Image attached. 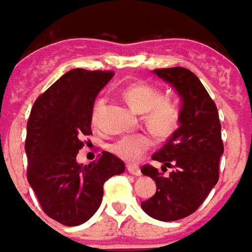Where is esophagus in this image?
Wrapping results in <instances>:
<instances>
[{
  "label": "esophagus",
  "mask_w": 252,
  "mask_h": 252,
  "mask_svg": "<svg viewBox=\"0 0 252 252\" xmlns=\"http://www.w3.org/2000/svg\"><path fill=\"white\" fill-rule=\"evenodd\" d=\"M127 171H129V174L134 175V176H140L141 175V168L138 165H135V164H129L127 165Z\"/></svg>",
  "instance_id": "34e87169"
}]
</instances>
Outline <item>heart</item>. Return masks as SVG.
Segmentation results:
<instances>
[{"instance_id": "heart-1", "label": "heart", "mask_w": 252, "mask_h": 252, "mask_svg": "<svg viewBox=\"0 0 252 252\" xmlns=\"http://www.w3.org/2000/svg\"><path fill=\"white\" fill-rule=\"evenodd\" d=\"M123 96L130 106L144 114L146 126L158 134H169L178 126L180 111L178 104L169 97H164L163 92L151 84L135 83L126 87ZM106 106V97L94 101L91 123L94 127L100 125L101 114ZM151 138L145 134L123 135L111 145L112 153L126 161H137L144 156L149 146Z\"/></svg>"}]
</instances>
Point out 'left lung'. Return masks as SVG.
Returning <instances> with one entry per match:
<instances>
[{
    "label": "left lung",
    "mask_w": 252,
    "mask_h": 252,
    "mask_svg": "<svg viewBox=\"0 0 252 252\" xmlns=\"http://www.w3.org/2000/svg\"><path fill=\"white\" fill-rule=\"evenodd\" d=\"M153 72L174 85L182 97L180 126L152 158L163 163V176L151 164L142 174L156 182L155 195L141 202L148 215L160 221H175L192 215L219 182L220 158L224 153L221 123L213 99L199 78L186 67H165Z\"/></svg>",
    "instance_id": "8db88e82"
}]
</instances>
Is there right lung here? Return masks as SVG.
Here are the masks:
<instances>
[{"mask_svg":"<svg viewBox=\"0 0 252 252\" xmlns=\"http://www.w3.org/2000/svg\"><path fill=\"white\" fill-rule=\"evenodd\" d=\"M110 70L73 69L39 94L27 122V179L46 215L62 225H80L99 209L103 186L125 172L110 152L97 161L78 164V151L92 134L91 114Z\"/></svg>","mask_w":252,"mask_h":252,"instance_id":"obj_1","label":"right lung"}]
</instances>
